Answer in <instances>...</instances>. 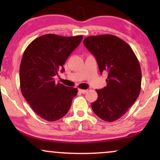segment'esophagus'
Wrapping results in <instances>:
<instances>
[{"label":"esophagus","mask_w":160,"mask_h":160,"mask_svg":"<svg viewBox=\"0 0 160 160\" xmlns=\"http://www.w3.org/2000/svg\"><path fill=\"white\" fill-rule=\"evenodd\" d=\"M79 92H80V93H82V94H85V93L87 92V90L86 89H79Z\"/></svg>","instance_id":"esophagus-1"}]
</instances>
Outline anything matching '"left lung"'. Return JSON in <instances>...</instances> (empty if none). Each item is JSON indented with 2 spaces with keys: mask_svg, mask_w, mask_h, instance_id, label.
Wrapping results in <instances>:
<instances>
[{
  "mask_svg": "<svg viewBox=\"0 0 160 160\" xmlns=\"http://www.w3.org/2000/svg\"><path fill=\"white\" fill-rule=\"evenodd\" d=\"M83 44L94 55L100 73L108 72L107 86L96 89L98 98L92 108L99 118L113 122L135 103L141 91V70L130 46L112 34L89 36Z\"/></svg>",
  "mask_w": 160,
  "mask_h": 160,
  "instance_id": "obj_1",
  "label": "left lung"
}]
</instances>
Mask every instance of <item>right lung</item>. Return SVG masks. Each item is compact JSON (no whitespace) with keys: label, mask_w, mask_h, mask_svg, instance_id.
Instances as JSON below:
<instances>
[{"label":"right lung","mask_w":160,"mask_h":160,"mask_svg":"<svg viewBox=\"0 0 160 160\" xmlns=\"http://www.w3.org/2000/svg\"><path fill=\"white\" fill-rule=\"evenodd\" d=\"M82 36L53 34L36 38L25 49L19 68L22 94L38 116L47 121L63 117L71 108L78 89L56 83L54 77L80 44Z\"/></svg>","instance_id":"1"}]
</instances>
